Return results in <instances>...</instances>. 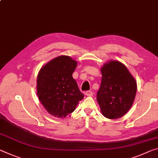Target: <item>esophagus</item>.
Returning a JSON list of instances; mask_svg holds the SVG:
<instances>
[{
    "mask_svg": "<svg viewBox=\"0 0 158 158\" xmlns=\"http://www.w3.org/2000/svg\"><path fill=\"white\" fill-rule=\"evenodd\" d=\"M85 95L87 96H93V92L91 91H86L85 92Z\"/></svg>",
    "mask_w": 158,
    "mask_h": 158,
    "instance_id": "1",
    "label": "esophagus"
}]
</instances>
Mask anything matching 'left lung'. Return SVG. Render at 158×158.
I'll use <instances>...</instances> for the list:
<instances>
[{
    "instance_id": "obj_1",
    "label": "left lung",
    "mask_w": 158,
    "mask_h": 158,
    "mask_svg": "<svg viewBox=\"0 0 158 158\" xmlns=\"http://www.w3.org/2000/svg\"><path fill=\"white\" fill-rule=\"evenodd\" d=\"M101 84L97 93L102 115L114 119L129 110L136 94V81L127 67L119 61L111 60L101 67Z\"/></svg>"
}]
</instances>
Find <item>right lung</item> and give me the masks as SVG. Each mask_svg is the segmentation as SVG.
Here are the masks:
<instances>
[{"mask_svg": "<svg viewBox=\"0 0 158 158\" xmlns=\"http://www.w3.org/2000/svg\"><path fill=\"white\" fill-rule=\"evenodd\" d=\"M77 62L61 56L41 67L37 77L36 89L39 101L45 109L59 118L65 117L84 98L77 81L72 77Z\"/></svg>", "mask_w": 158, "mask_h": 158, "instance_id": "add662e5", "label": "right lung"}]
</instances>
